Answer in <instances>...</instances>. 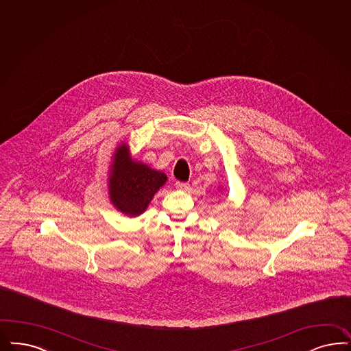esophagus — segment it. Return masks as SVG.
Returning a JSON list of instances; mask_svg holds the SVG:
<instances>
[{
    "mask_svg": "<svg viewBox=\"0 0 351 351\" xmlns=\"http://www.w3.org/2000/svg\"><path fill=\"white\" fill-rule=\"evenodd\" d=\"M176 186H177V189H180V190H186V189H189V186H190V183L189 182H177L176 183Z\"/></svg>",
    "mask_w": 351,
    "mask_h": 351,
    "instance_id": "1",
    "label": "esophagus"
}]
</instances>
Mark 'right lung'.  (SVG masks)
<instances>
[{
	"mask_svg": "<svg viewBox=\"0 0 351 351\" xmlns=\"http://www.w3.org/2000/svg\"><path fill=\"white\" fill-rule=\"evenodd\" d=\"M165 181L167 176L162 171L132 161L126 144L118 147L112 164L109 194L121 212L131 217L143 213Z\"/></svg>",
	"mask_w": 351,
	"mask_h": 351,
	"instance_id": "right-lung-1",
	"label": "right lung"
}]
</instances>
